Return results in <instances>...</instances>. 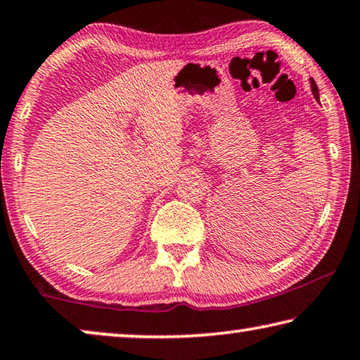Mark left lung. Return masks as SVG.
Listing matches in <instances>:
<instances>
[{
	"label": "left lung",
	"mask_w": 360,
	"mask_h": 360,
	"mask_svg": "<svg viewBox=\"0 0 360 360\" xmlns=\"http://www.w3.org/2000/svg\"><path fill=\"white\" fill-rule=\"evenodd\" d=\"M311 89H313V95L316 100H319V90H318V85H316V82L311 79Z\"/></svg>",
	"instance_id": "8db88e82"
}]
</instances>
